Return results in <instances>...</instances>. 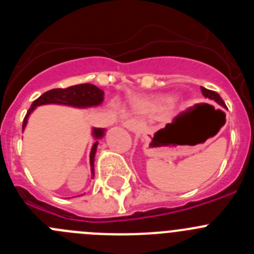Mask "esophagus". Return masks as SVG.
I'll list each match as a JSON object with an SVG mask.
<instances>
[{"label": "esophagus", "instance_id": "esophagus-1", "mask_svg": "<svg viewBox=\"0 0 254 254\" xmlns=\"http://www.w3.org/2000/svg\"><path fill=\"white\" fill-rule=\"evenodd\" d=\"M123 126H125V127L127 129H137V128H140V123L136 122V121H133V120L126 121V122H123Z\"/></svg>", "mask_w": 254, "mask_h": 254}]
</instances>
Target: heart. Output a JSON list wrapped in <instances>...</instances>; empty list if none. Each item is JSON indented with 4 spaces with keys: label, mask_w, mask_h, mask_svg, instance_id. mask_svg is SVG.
I'll return each instance as SVG.
<instances>
[{
    "label": "heart",
    "mask_w": 254,
    "mask_h": 254,
    "mask_svg": "<svg viewBox=\"0 0 254 254\" xmlns=\"http://www.w3.org/2000/svg\"><path fill=\"white\" fill-rule=\"evenodd\" d=\"M172 102V98H169V96H164V98H159L158 100H155V102H152V104L154 105H163V104H168V103Z\"/></svg>",
    "instance_id": "1"
}]
</instances>
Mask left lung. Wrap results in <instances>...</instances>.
<instances>
[{
    "label": "left lung",
    "instance_id": "8db88e82",
    "mask_svg": "<svg viewBox=\"0 0 254 254\" xmlns=\"http://www.w3.org/2000/svg\"><path fill=\"white\" fill-rule=\"evenodd\" d=\"M201 91H202V95L205 96L206 99L212 100V102L217 103L219 105H221L223 108H225V103H224V100L221 99V96H220L219 94L215 93V91H212V90H208V89H206V87H203V86H201Z\"/></svg>",
    "mask_w": 254,
    "mask_h": 254
}]
</instances>
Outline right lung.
<instances>
[{"label": "right lung", "instance_id": "right-lung-1", "mask_svg": "<svg viewBox=\"0 0 254 254\" xmlns=\"http://www.w3.org/2000/svg\"><path fill=\"white\" fill-rule=\"evenodd\" d=\"M103 100H104V91L93 84L73 85V86H69L67 89H52V90L42 94L37 100L33 102L30 109H29L25 118H24L22 131L25 129L26 125H28L30 114L35 111V108L40 107V105L57 104L78 108V109H86V108L99 107ZM91 136L95 140L90 151V172L91 178H94V161H95L96 149H98L99 140H102L105 136V128L93 127L91 128Z\"/></svg>", "mask_w": 254, "mask_h": 254}]
</instances>
